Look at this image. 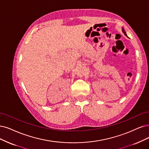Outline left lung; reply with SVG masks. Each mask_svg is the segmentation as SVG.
I'll return each instance as SVG.
<instances>
[{
    "instance_id": "8db88e82",
    "label": "left lung",
    "mask_w": 149,
    "mask_h": 149,
    "mask_svg": "<svg viewBox=\"0 0 149 149\" xmlns=\"http://www.w3.org/2000/svg\"><path fill=\"white\" fill-rule=\"evenodd\" d=\"M122 31H123V32L124 33V34H125L126 36H127V35H126V32L125 31V30H124L123 28H122Z\"/></svg>"
}]
</instances>
